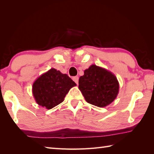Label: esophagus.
Returning a JSON list of instances; mask_svg holds the SVG:
<instances>
[{
    "mask_svg": "<svg viewBox=\"0 0 154 154\" xmlns=\"http://www.w3.org/2000/svg\"><path fill=\"white\" fill-rule=\"evenodd\" d=\"M72 79L77 84H78V80H79V78H78V76H74V77H73Z\"/></svg>",
    "mask_w": 154,
    "mask_h": 154,
    "instance_id": "esophagus-1",
    "label": "esophagus"
}]
</instances>
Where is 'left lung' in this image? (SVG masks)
I'll use <instances>...</instances> for the list:
<instances>
[{"mask_svg":"<svg viewBox=\"0 0 154 154\" xmlns=\"http://www.w3.org/2000/svg\"><path fill=\"white\" fill-rule=\"evenodd\" d=\"M79 78L78 88L88 103L99 107L110 105L117 97L119 83L115 75L92 64Z\"/></svg>","mask_w":154,"mask_h":154,"instance_id":"8db88e82","label":"left lung"}]
</instances>
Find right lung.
Instances as JSON below:
<instances>
[{"mask_svg": "<svg viewBox=\"0 0 154 154\" xmlns=\"http://www.w3.org/2000/svg\"><path fill=\"white\" fill-rule=\"evenodd\" d=\"M76 86L67 74L52 68L34 82L32 94L37 104L51 109L62 103L70 89Z\"/></svg>", "mask_w": 154, "mask_h": 154, "instance_id": "obj_1", "label": "right lung"}]
</instances>
